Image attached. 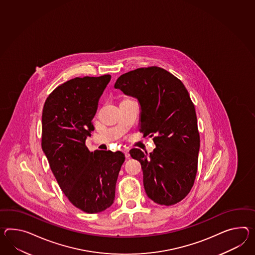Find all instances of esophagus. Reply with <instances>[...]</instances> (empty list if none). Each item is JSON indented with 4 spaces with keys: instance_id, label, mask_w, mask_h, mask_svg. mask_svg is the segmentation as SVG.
<instances>
[{
    "instance_id": "34e87169",
    "label": "esophagus",
    "mask_w": 255,
    "mask_h": 255,
    "mask_svg": "<svg viewBox=\"0 0 255 255\" xmlns=\"http://www.w3.org/2000/svg\"><path fill=\"white\" fill-rule=\"evenodd\" d=\"M124 152H125L126 158H130V153H129V149H128V148H124Z\"/></svg>"
}]
</instances>
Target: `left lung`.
<instances>
[{
    "instance_id": "8db88e82",
    "label": "left lung",
    "mask_w": 255,
    "mask_h": 255,
    "mask_svg": "<svg viewBox=\"0 0 255 255\" xmlns=\"http://www.w3.org/2000/svg\"><path fill=\"white\" fill-rule=\"evenodd\" d=\"M114 87L138 100L139 130L143 136L155 135L153 152L130 151L141 163L145 193L158 205L179 203L193 186L200 148L195 109L186 88L156 66L121 75Z\"/></svg>"
}]
</instances>
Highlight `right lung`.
<instances>
[{
  "label": "right lung",
  "mask_w": 255,
  "mask_h": 255,
  "mask_svg": "<svg viewBox=\"0 0 255 255\" xmlns=\"http://www.w3.org/2000/svg\"><path fill=\"white\" fill-rule=\"evenodd\" d=\"M110 75L75 77L56 87L45 101L41 146L57 182L69 201L88 214L112 206L121 167V151L90 152L86 145L92 120Z\"/></svg>",
  "instance_id": "obj_1"
}]
</instances>
